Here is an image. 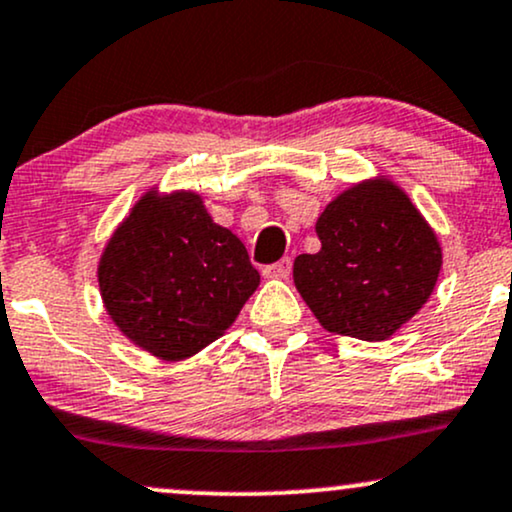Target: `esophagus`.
I'll return each instance as SVG.
<instances>
[{"label": "esophagus", "instance_id": "34e87169", "mask_svg": "<svg viewBox=\"0 0 512 512\" xmlns=\"http://www.w3.org/2000/svg\"><path fill=\"white\" fill-rule=\"evenodd\" d=\"M291 269H293V262L291 257H283V260L269 264V267H264V276L267 279H288L291 276Z\"/></svg>", "mask_w": 512, "mask_h": 512}]
</instances>
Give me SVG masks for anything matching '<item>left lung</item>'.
<instances>
[{"mask_svg":"<svg viewBox=\"0 0 512 512\" xmlns=\"http://www.w3.org/2000/svg\"><path fill=\"white\" fill-rule=\"evenodd\" d=\"M315 229L322 250L295 257L293 281L331 334L386 341L432 295L441 245L389 178L343 190Z\"/></svg>","mask_w":512,"mask_h":512,"instance_id":"obj_1","label":"left lung"}]
</instances>
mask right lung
<instances>
[{"mask_svg": "<svg viewBox=\"0 0 512 512\" xmlns=\"http://www.w3.org/2000/svg\"><path fill=\"white\" fill-rule=\"evenodd\" d=\"M97 281L121 334L176 362L236 322L260 272L240 238L214 224L200 195L150 190L109 238Z\"/></svg>", "mask_w": 512, "mask_h": 512, "instance_id": "add662e5", "label": "right lung"}]
</instances>
